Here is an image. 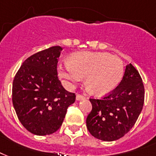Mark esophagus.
Returning <instances> with one entry per match:
<instances>
[{
    "label": "esophagus",
    "instance_id": "34e87169",
    "mask_svg": "<svg viewBox=\"0 0 156 156\" xmlns=\"http://www.w3.org/2000/svg\"><path fill=\"white\" fill-rule=\"evenodd\" d=\"M84 96H83L82 94H76V100H81V99H84Z\"/></svg>",
    "mask_w": 156,
    "mask_h": 156
}]
</instances>
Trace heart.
<instances>
[{
  "label": "heart",
  "instance_id": "heart-1",
  "mask_svg": "<svg viewBox=\"0 0 156 156\" xmlns=\"http://www.w3.org/2000/svg\"><path fill=\"white\" fill-rule=\"evenodd\" d=\"M60 76L72 81L84 78L87 91L104 95L112 91L121 80L124 65L119 57L107 53H80L69 59V65L60 68Z\"/></svg>",
  "mask_w": 156,
  "mask_h": 156
}]
</instances>
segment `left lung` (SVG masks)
Returning a JSON list of instances; mask_svg holds the SVG:
<instances>
[{
	"instance_id": "left-lung-1",
	"label": "left lung",
	"mask_w": 156,
	"mask_h": 156,
	"mask_svg": "<svg viewBox=\"0 0 156 156\" xmlns=\"http://www.w3.org/2000/svg\"><path fill=\"white\" fill-rule=\"evenodd\" d=\"M144 97L142 77L129 63L115 89L102 98H89L92 111L86 119L89 132L106 142L124 137L137 121L143 107Z\"/></svg>"
}]
</instances>
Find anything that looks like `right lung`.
<instances>
[{
    "instance_id": "obj_1",
    "label": "right lung",
    "mask_w": 156,
    "mask_h": 156,
    "mask_svg": "<svg viewBox=\"0 0 156 156\" xmlns=\"http://www.w3.org/2000/svg\"><path fill=\"white\" fill-rule=\"evenodd\" d=\"M60 46H52L25 60L17 72L12 101L19 121L33 134L44 136L61 127L67 110L76 101L58 80Z\"/></svg>"
}]
</instances>
